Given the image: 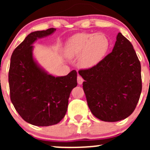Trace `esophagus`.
<instances>
[{"mask_svg":"<svg viewBox=\"0 0 150 150\" xmlns=\"http://www.w3.org/2000/svg\"><path fill=\"white\" fill-rule=\"evenodd\" d=\"M77 83L79 84V85H82V82H83V79H82V77H81V76H77Z\"/></svg>","mask_w":150,"mask_h":150,"instance_id":"34e87169","label":"esophagus"}]
</instances>
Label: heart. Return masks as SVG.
Returning a JSON list of instances; mask_svg holds the SVG:
<instances>
[{
    "label": "heart",
    "instance_id": "b5f03b06",
    "mask_svg": "<svg viewBox=\"0 0 150 150\" xmlns=\"http://www.w3.org/2000/svg\"><path fill=\"white\" fill-rule=\"evenodd\" d=\"M109 46L107 38L101 34L80 33L74 36L67 44V54L70 58L80 56L82 67L92 68L100 62Z\"/></svg>",
    "mask_w": 150,
    "mask_h": 150
}]
</instances>
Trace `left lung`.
Masks as SVG:
<instances>
[{
  "instance_id": "8db88e82",
  "label": "left lung",
  "mask_w": 150,
  "mask_h": 150,
  "mask_svg": "<svg viewBox=\"0 0 150 150\" xmlns=\"http://www.w3.org/2000/svg\"><path fill=\"white\" fill-rule=\"evenodd\" d=\"M91 112L99 120L125 119L135 109L141 91L140 62L132 44L121 33L112 52L88 69L79 70Z\"/></svg>"
}]
</instances>
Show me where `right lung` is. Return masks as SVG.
<instances>
[{"label": "right lung", "instance_id": "add662e5", "mask_svg": "<svg viewBox=\"0 0 150 150\" xmlns=\"http://www.w3.org/2000/svg\"><path fill=\"white\" fill-rule=\"evenodd\" d=\"M56 31L50 28L30 33L13 51L8 73L10 100L22 119L37 126L57 124L66 113L77 72L63 77L49 75L34 61L32 44Z\"/></svg>", "mask_w": 150, "mask_h": 150}]
</instances>
